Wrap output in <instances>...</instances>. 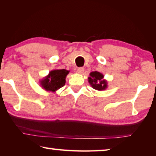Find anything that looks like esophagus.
Masks as SVG:
<instances>
[{
  "label": "esophagus",
  "mask_w": 156,
  "mask_h": 156,
  "mask_svg": "<svg viewBox=\"0 0 156 156\" xmlns=\"http://www.w3.org/2000/svg\"><path fill=\"white\" fill-rule=\"evenodd\" d=\"M83 72H84V68H82V67H81V68H77V73L79 74H82Z\"/></svg>",
  "instance_id": "1"
}]
</instances>
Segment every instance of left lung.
I'll list each match as a JSON object with an SVG mask.
<instances>
[{"mask_svg":"<svg viewBox=\"0 0 156 156\" xmlns=\"http://www.w3.org/2000/svg\"><path fill=\"white\" fill-rule=\"evenodd\" d=\"M103 78L104 75L102 73L97 71L92 72L90 73V76L88 77V82L95 90H105L107 87V82L106 80H103Z\"/></svg>","mask_w":156,"mask_h":156,"instance_id":"left-lung-1","label":"left lung"}]
</instances>
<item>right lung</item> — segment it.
<instances>
[{
    "label": "right lung",
    "instance_id": "add662e5",
    "mask_svg": "<svg viewBox=\"0 0 156 156\" xmlns=\"http://www.w3.org/2000/svg\"><path fill=\"white\" fill-rule=\"evenodd\" d=\"M69 73L68 70H54L50 72L46 77L40 81V85L47 91L55 92L66 83V76Z\"/></svg>",
    "mask_w": 156,
    "mask_h": 156
}]
</instances>
